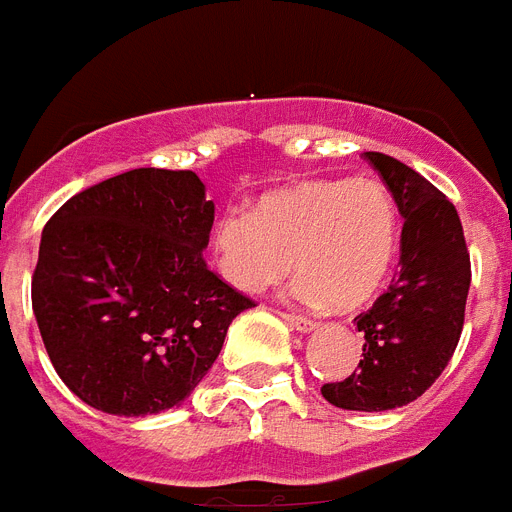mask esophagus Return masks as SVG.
Wrapping results in <instances>:
<instances>
[{
	"label": "esophagus",
	"instance_id": "obj_1",
	"mask_svg": "<svg viewBox=\"0 0 512 512\" xmlns=\"http://www.w3.org/2000/svg\"><path fill=\"white\" fill-rule=\"evenodd\" d=\"M282 317H285V322H288L290 327H296L301 333H312V330H317V322L309 320V317H301V314H282Z\"/></svg>",
	"mask_w": 512,
	"mask_h": 512
}]
</instances>
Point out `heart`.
Returning a JSON list of instances; mask_svg holds the SVG:
<instances>
[{
    "mask_svg": "<svg viewBox=\"0 0 512 512\" xmlns=\"http://www.w3.org/2000/svg\"><path fill=\"white\" fill-rule=\"evenodd\" d=\"M399 245L394 195L378 179H312L267 192L251 214L224 211L211 227L219 275L245 293L290 272L306 304L357 309L383 285Z\"/></svg>",
    "mask_w": 512,
    "mask_h": 512,
    "instance_id": "1",
    "label": "heart"
}]
</instances>
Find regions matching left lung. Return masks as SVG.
<instances>
[{
  "label": "left lung",
  "instance_id": "8db88e82",
  "mask_svg": "<svg viewBox=\"0 0 512 512\" xmlns=\"http://www.w3.org/2000/svg\"><path fill=\"white\" fill-rule=\"evenodd\" d=\"M402 214L399 272L375 304L354 317L365 335L357 370L325 383L341 410L383 412L415 402L455 354L465 322L470 253L455 206L391 155L365 153Z\"/></svg>",
  "mask_w": 512,
  "mask_h": 512
}]
</instances>
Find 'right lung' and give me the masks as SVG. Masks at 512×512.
I'll return each mask as SVG.
<instances>
[{
	"label": "right lung",
	"mask_w": 512,
	"mask_h": 512,
	"mask_svg": "<svg viewBox=\"0 0 512 512\" xmlns=\"http://www.w3.org/2000/svg\"><path fill=\"white\" fill-rule=\"evenodd\" d=\"M214 200L192 171L132 169L65 200L31 280L65 386L108 415H155L192 394L253 301L206 267Z\"/></svg>",
	"instance_id": "right-lung-1"
}]
</instances>
